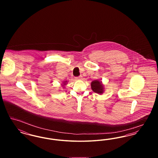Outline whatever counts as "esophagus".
Instances as JSON below:
<instances>
[{
  "instance_id": "34e87169",
  "label": "esophagus",
  "mask_w": 158,
  "mask_h": 158,
  "mask_svg": "<svg viewBox=\"0 0 158 158\" xmlns=\"http://www.w3.org/2000/svg\"><path fill=\"white\" fill-rule=\"evenodd\" d=\"M82 76H79L76 77V79H78V80H81V79H82Z\"/></svg>"
}]
</instances>
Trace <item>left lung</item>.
<instances>
[{"label":"left lung","instance_id":"obj_1","mask_svg":"<svg viewBox=\"0 0 158 158\" xmlns=\"http://www.w3.org/2000/svg\"><path fill=\"white\" fill-rule=\"evenodd\" d=\"M91 88L92 90L98 94H102L104 92V87L102 82L99 80H95L91 82Z\"/></svg>","mask_w":158,"mask_h":158}]
</instances>
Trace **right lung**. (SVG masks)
<instances>
[{"label":"right lung","instance_id":"add662e5","mask_svg":"<svg viewBox=\"0 0 158 158\" xmlns=\"http://www.w3.org/2000/svg\"><path fill=\"white\" fill-rule=\"evenodd\" d=\"M67 84V81H64L63 82V84H62V86L64 87V85H66Z\"/></svg>","mask_w":158,"mask_h":158}]
</instances>
